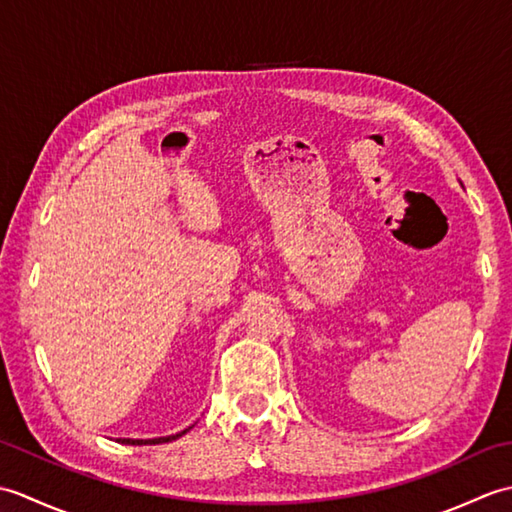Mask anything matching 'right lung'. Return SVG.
<instances>
[{"label":"right lung","mask_w":512,"mask_h":512,"mask_svg":"<svg viewBox=\"0 0 512 512\" xmlns=\"http://www.w3.org/2000/svg\"><path fill=\"white\" fill-rule=\"evenodd\" d=\"M193 429V427H189ZM189 429H184L180 433H176V436H165V438H149V440H132V438H118V442L121 444H132V447H143V444H162V442H171V440H178L182 438L184 433H187Z\"/></svg>","instance_id":"obj_1"}]
</instances>
